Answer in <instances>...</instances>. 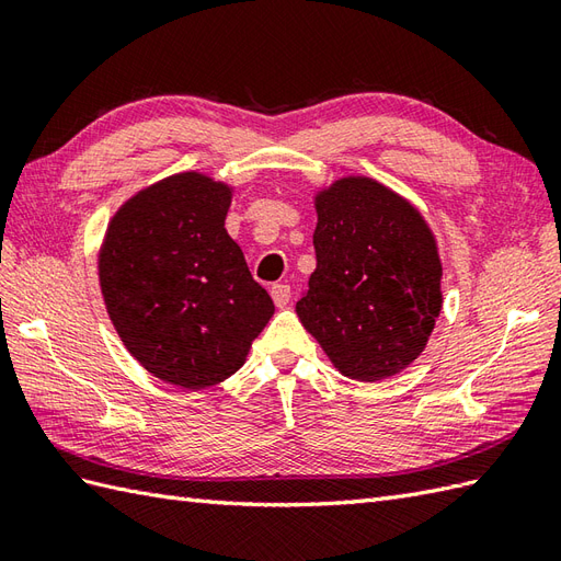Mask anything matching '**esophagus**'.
Wrapping results in <instances>:
<instances>
[{
    "instance_id": "obj_1",
    "label": "esophagus",
    "mask_w": 561,
    "mask_h": 561,
    "mask_svg": "<svg viewBox=\"0 0 561 561\" xmlns=\"http://www.w3.org/2000/svg\"><path fill=\"white\" fill-rule=\"evenodd\" d=\"M270 294H272V300H275L277 308H286V304L291 300V286L289 284H275L270 289Z\"/></svg>"
}]
</instances>
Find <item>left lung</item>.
I'll return each mask as SVG.
<instances>
[{
	"label": "left lung",
	"mask_w": 561,
	"mask_h": 561,
	"mask_svg": "<svg viewBox=\"0 0 561 561\" xmlns=\"http://www.w3.org/2000/svg\"><path fill=\"white\" fill-rule=\"evenodd\" d=\"M318 267L296 304L343 377L381 381L412 365L443 306L436 237L408 198L351 175L314 196Z\"/></svg>",
	"instance_id": "1"
}]
</instances>
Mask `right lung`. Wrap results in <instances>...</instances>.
<instances>
[{"instance_id":"right-lung-1","label":"right lung","mask_w":561,"mask_h":561,"mask_svg":"<svg viewBox=\"0 0 561 561\" xmlns=\"http://www.w3.org/2000/svg\"><path fill=\"white\" fill-rule=\"evenodd\" d=\"M229 204V184L178 172L127 198L99 251L106 312L125 348L186 391L232 377L275 312L227 234Z\"/></svg>"}]
</instances>
